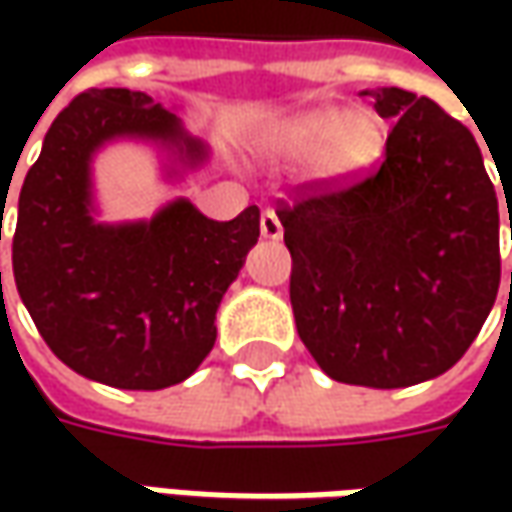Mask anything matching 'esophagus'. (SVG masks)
<instances>
[{
	"mask_svg": "<svg viewBox=\"0 0 512 512\" xmlns=\"http://www.w3.org/2000/svg\"><path fill=\"white\" fill-rule=\"evenodd\" d=\"M262 236L270 239V242H276V239H282V225H279V219L267 210L262 213Z\"/></svg>",
	"mask_w": 512,
	"mask_h": 512,
	"instance_id": "obj_1",
	"label": "esophagus"
}]
</instances>
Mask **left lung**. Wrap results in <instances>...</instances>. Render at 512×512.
<instances>
[{
    "label": "left lung",
    "instance_id": "8db88e82",
    "mask_svg": "<svg viewBox=\"0 0 512 512\" xmlns=\"http://www.w3.org/2000/svg\"><path fill=\"white\" fill-rule=\"evenodd\" d=\"M113 142L159 150L168 182L210 153L145 90L76 96L53 119L19 193L13 279L70 370L122 390H165L213 350L219 302L259 239V207L216 222L176 196L150 219L102 222L93 159Z\"/></svg>",
    "mask_w": 512,
    "mask_h": 512
}]
</instances>
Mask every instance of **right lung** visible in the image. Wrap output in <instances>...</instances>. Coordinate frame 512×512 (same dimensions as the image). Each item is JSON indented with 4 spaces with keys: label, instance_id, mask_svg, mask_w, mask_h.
<instances>
[{
    "label": "right lung",
    "instance_id": "right-lung-1",
    "mask_svg": "<svg viewBox=\"0 0 512 512\" xmlns=\"http://www.w3.org/2000/svg\"><path fill=\"white\" fill-rule=\"evenodd\" d=\"M382 99L396 116L416 96L384 88ZM279 219L299 336L336 382H430L462 359L496 302V193L470 130L430 99L404 110L373 179Z\"/></svg>",
    "mask_w": 512,
    "mask_h": 512
}]
</instances>
